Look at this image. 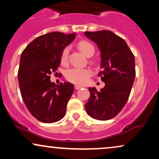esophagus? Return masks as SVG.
<instances>
[{
	"label": "esophagus",
	"instance_id": "esophagus-1",
	"mask_svg": "<svg viewBox=\"0 0 159 159\" xmlns=\"http://www.w3.org/2000/svg\"><path fill=\"white\" fill-rule=\"evenodd\" d=\"M82 87H83V86H81V85H75V90H79V89H81V88H82Z\"/></svg>",
	"mask_w": 159,
	"mask_h": 159
}]
</instances>
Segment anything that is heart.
Wrapping results in <instances>:
<instances>
[{"label": "heart", "instance_id": "obj_1", "mask_svg": "<svg viewBox=\"0 0 159 159\" xmlns=\"http://www.w3.org/2000/svg\"><path fill=\"white\" fill-rule=\"evenodd\" d=\"M78 47L87 57L93 55L95 48L90 42L87 40H81L78 43ZM69 48L65 47L61 54V61L63 64H66L69 61ZM92 71L87 68H72L66 72L65 77L67 81L76 84H84L92 76Z\"/></svg>", "mask_w": 159, "mask_h": 159}]
</instances>
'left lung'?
Returning a JSON list of instances; mask_svg holds the SVG:
<instances>
[{
  "instance_id": "obj_1",
  "label": "left lung",
  "mask_w": 159,
  "mask_h": 159,
  "mask_svg": "<svg viewBox=\"0 0 159 159\" xmlns=\"http://www.w3.org/2000/svg\"><path fill=\"white\" fill-rule=\"evenodd\" d=\"M84 34L100 49L102 70L98 77L105 84L100 91L88 89L90 96L85 104L86 111L94 119L111 120L129 99L136 75L134 56L125 40L110 30Z\"/></svg>"
}]
</instances>
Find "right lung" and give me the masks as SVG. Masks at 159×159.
Instances as JSON below:
<instances>
[{
	"label": "right lung",
	"mask_w": 159,
	"mask_h": 159,
	"mask_svg": "<svg viewBox=\"0 0 159 159\" xmlns=\"http://www.w3.org/2000/svg\"><path fill=\"white\" fill-rule=\"evenodd\" d=\"M75 37V33H48L36 37L21 53L18 71L21 97L29 112L43 123L59 121L66 114L74 86L69 82L55 85L50 75L56 72L62 51Z\"/></svg>",
	"instance_id": "add662e5"
}]
</instances>
